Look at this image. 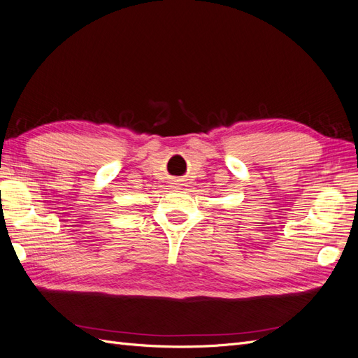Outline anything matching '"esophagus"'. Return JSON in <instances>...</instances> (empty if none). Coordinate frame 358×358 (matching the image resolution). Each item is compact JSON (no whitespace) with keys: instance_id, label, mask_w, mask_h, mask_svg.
Here are the masks:
<instances>
[{"instance_id":"obj_1","label":"esophagus","mask_w":358,"mask_h":358,"mask_svg":"<svg viewBox=\"0 0 358 358\" xmlns=\"http://www.w3.org/2000/svg\"><path fill=\"white\" fill-rule=\"evenodd\" d=\"M176 185H177V182H176Z\"/></svg>"}]
</instances>
